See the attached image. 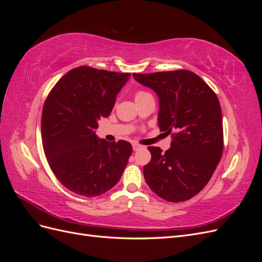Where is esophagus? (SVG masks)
I'll list each match as a JSON object with an SVG mask.
<instances>
[{
    "instance_id": "obj_1",
    "label": "esophagus",
    "mask_w": 262,
    "mask_h": 262,
    "mask_svg": "<svg viewBox=\"0 0 262 262\" xmlns=\"http://www.w3.org/2000/svg\"><path fill=\"white\" fill-rule=\"evenodd\" d=\"M132 147H133V150H138V149H140V148H142V145H140V144H133L132 145Z\"/></svg>"
}]
</instances>
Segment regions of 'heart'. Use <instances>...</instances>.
Masks as SVG:
<instances>
[{"label": "heart", "instance_id": "b5f03b06", "mask_svg": "<svg viewBox=\"0 0 262 262\" xmlns=\"http://www.w3.org/2000/svg\"><path fill=\"white\" fill-rule=\"evenodd\" d=\"M148 93H146V92H138L137 94H136V98H139V97H142V96H144V95H147Z\"/></svg>", "mask_w": 262, "mask_h": 262}]
</instances>
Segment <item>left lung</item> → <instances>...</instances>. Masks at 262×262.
I'll return each instance as SVG.
<instances>
[{"label": "left lung", "mask_w": 262, "mask_h": 262, "mask_svg": "<svg viewBox=\"0 0 262 262\" xmlns=\"http://www.w3.org/2000/svg\"><path fill=\"white\" fill-rule=\"evenodd\" d=\"M133 77L155 91L160 99L158 126L171 134V146L165 153L147 147L152 158L143 168L146 184L168 202L191 199L207 186L223 154L216 94L189 70L134 73Z\"/></svg>", "instance_id": "obj_1"}]
</instances>
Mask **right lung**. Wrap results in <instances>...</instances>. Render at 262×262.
<instances>
[{
    "label": "right lung",
    "mask_w": 262,
    "mask_h": 262,
    "mask_svg": "<svg viewBox=\"0 0 262 262\" xmlns=\"http://www.w3.org/2000/svg\"><path fill=\"white\" fill-rule=\"evenodd\" d=\"M130 73L78 67L63 75L47 97L42 146L54 176L71 191L98 196L120 180L132 145L98 140L94 130L114 108Z\"/></svg>",
    "instance_id": "add662e5"
}]
</instances>
